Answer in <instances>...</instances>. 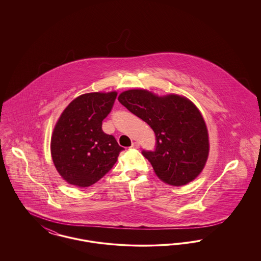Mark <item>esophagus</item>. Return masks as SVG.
Returning a JSON list of instances; mask_svg holds the SVG:
<instances>
[{
  "label": "esophagus",
  "instance_id": "34e87169",
  "mask_svg": "<svg viewBox=\"0 0 261 261\" xmlns=\"http://www.w3.org/2000/svg\"><path fill=\"white\" fill-rule=\"evenodd\" d=\"M131 148H132V149H139V148H140V145H139L137 142H134V143L132 144Z\"/></svg>",
  "mask_w": 261,
  "mask_h": 261
}]
</instances>
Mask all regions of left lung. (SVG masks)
I'll return each instance as SVG.
<instances>
[{
    "label": "left lung",
    "mask_w": 261,
    "mask_h": 261,
    "mask_svg": "<svg viewBox=\"0 0 261 261\" xmlns=\"http://www.w3.org/2000/svg\"><path fill=\"white\" fill-rule=\"evenodd\" d=\"M118 100L153 130L155 150H143V155L162 182L183 186L201 173L210 153L208 131L192 100L177 94L159 96L145 89L124 91Z\"/></svg>",
    "instance_id": "left-lung-1"
}]
</instances>
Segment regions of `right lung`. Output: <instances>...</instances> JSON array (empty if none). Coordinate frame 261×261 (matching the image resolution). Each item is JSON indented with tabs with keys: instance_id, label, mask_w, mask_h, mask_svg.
Segmentation results:
<instances>
[{
	"instance_id": "right-lung-1",
	"label": "right lung",
	"mask_w": 261,
	"mask_h": 261,
	"mask_svg": "<svg viewBox=\"0 0 261 261\" xmlns=\"http://www.w3.org/2000/svg\"><path fill=\"white\" fill-rule=\"evenodd\" d=\"M116 96L115 91L83 94L64 109L55 125L50 154L68 184L81 188L95 184L112 169L123 149L101 129Z\"/></svg>"
}]
</instances>
